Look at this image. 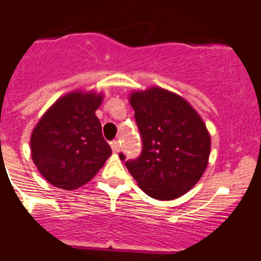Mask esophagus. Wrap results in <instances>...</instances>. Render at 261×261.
Listing matches in <instances>:
<instances>
[{
  "label": "esophagus",
  "mask_w": 261,
  "mask_h": 261,
  "mask_svg": "<svg viewBox=\"0 0 261 261\" xmlns=\"http://www.w3.org/2000/svg\"><path fill=\"white\" fill-rule=\"evenodd\" d=\"M111 148H112L113 153H118V151H120V141L118 140L111 141Z\"/></svg>",
  "instance_id": "esophagus-1"
}]
</instances>
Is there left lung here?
<instances>
[{
	"label": "left lung",
	"mask_w": 261,
	"mask_h": 261,
	"mask_svg": "<svg viewBox=\"0 0 261 261\" xmlns=\"http://www.w3.org/2000/svg\"><path fill=\"white\" fill-rule=\"evenodd\" d=\"M143 140L139 158L126 161L140 189L156 200H173L198 184L208 166L211 135L189 102L159 87L130 94ZM121 161L125 155L120 154Z\"/></svg>",
	"instance_id": "obj_1"
}]
</instances>
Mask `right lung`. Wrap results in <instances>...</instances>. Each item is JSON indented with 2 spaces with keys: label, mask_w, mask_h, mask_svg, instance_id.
I'll return each instance as SVG.
<instances>
[{
  "label": "right lung",
  "mask_w": 261,
  "mask_h": 261,
  "mask_svg": "<svg viewBox=\"0 0 261 261\" xmlns=\"http://www.w3.org/2000/svg\"><path fill=\"white\" fill-rule=\"evenodd\" d=\"M103 94L71 92L42 116L30 138L32 158L50 185L75 190L89 182L112 154L95 111Z\"/></svg>",
  "instance_id": "obj_1"
}]
</instances>
